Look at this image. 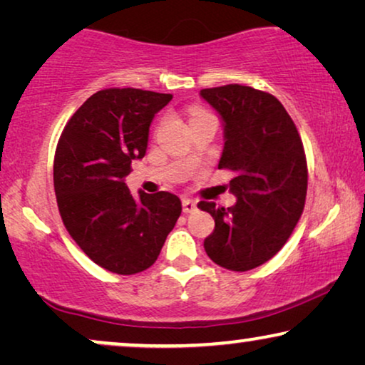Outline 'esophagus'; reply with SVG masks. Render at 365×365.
Returning <instances> with one entry per match:
<instances>
[{
  "label": "esophagus",
  "instance_id": "1",
  "mask_svg": "<svg viewBox=\"0 0 365 365\" xmlns=\"http://www.w3.org/2000/svg\"><path fill=\"white\" fill-rule=\"evenodd\" d=\"M197 211V206L196 202L191 201V199H182V212L186 214H192Z\"/></svg>",
  "mask_w": 365,
  "mask_h": 365
}]
</instances>
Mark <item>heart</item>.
Here are the masks:
<instances>
[{"label":"heart","mask_w":365,"mask_h":365,"mask_svg":"<svg viewBox=\"0 0 365 365\" xmlns=\"http://www.w3.org/2000/svg\"><path fill=\"white\" fill-rule=\"evenodd\" d=\"M204 114H209L206 109L202 108H192L191 111H189V121H192V119H196L199 116H204Z\"/></svg>","instance_id":"obj_1"}]
</instances>
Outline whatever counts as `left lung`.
<instances>
[{"label": "left lung", "instance_id": "8db88e82", "mask_svg": "<svg viewBox=\"0 0 365 365\" xmlns=\"http://www.w3.org/2000/svg\"><path fill=\"white\" fill-rule=\"evenodd\" d=\"M201 96L221 114L224 149L219 169H229L237 202L197 207L216 227L204 239L212 262L244 272L281 251L304 211L307 161L297 128L279 99L251 86L226 84L201 89Z\"/></svg>", "mask_w": 365, "mask_h": 365}]
</instances>
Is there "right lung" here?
<instances>
[{
	"label": "right lung",
	"instance_id": "1",
	"mask_svg": "<svg viewBox=\"0 0 365 365\" xmlns=\"http://www.w3.org/2000/svg\"><path fill=\"white\" fill-rule=\"evenodd\" d=\"M173 94L109 88L73 114L54 154V192L63 224L106 271L131 276L151 267L181 216L171 192H139L124 182L146 154L149 126Z\"/></svg>",
	"mask_w": 365,
	"mask_h": 365
}]
</instances>
